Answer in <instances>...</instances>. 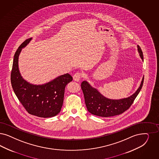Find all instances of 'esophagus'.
Returning <instances> with one entry per match:
<instances>
[{
    "label": "esophagus",
    "mask_w": 159,
    "mask_h": 159,
    "mask_svg": "<svg viewBox=\"0 0 159 159\" xmlns=\"http://www.w3.org/2000/svg\"><path fill=\"white\" fill-rule=\"evenodd\" d=\"M82 76V73L80 72H76V73H75V75H73V79L75 80V81H79L80 78Z\"/></svg>",
    "instance_id": "obj_1"
}]
</instances>
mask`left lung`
<instances>
[{"instance_id":"8db88e82","label":"left lung","mask_w":159,"mask_h":159,"mask_svg":"<svg viewBox=\"0 0 159 159\" xmlns=\"http://www.w3.org/2000/svg\"><path fill=\"white\" fill-rule=\"evenodd\" d=\"M137 49L140 57L143 60L142 50L139 45H137ZM143 81L144 77L139 88L131 96L117 100L106 98L96 89L91 86L87 81H83L81 84V88L88 111L94 115L104 117L122 114L133 104L142 88Z\"/></svg>"}]
</instances>
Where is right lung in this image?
Here are the masks:
<instances>
[{"mask_svg":"<svg viewBox=\"0 0 159 159\" xmlns=\"http://www.w3.org/2000/svg\"><path fill=\"white\" fill-rule=\"evenodd\" d=\"M32 38L23 42L14 56L11 71V84L17 99L30 115L40 117H51L57 115L62 107L66 85L73 80L66 73L42 85L30 84L23 79L18 66L19 56L22 48Z\"/></svg>","mask_w":159,"mask_h":159,"instance_id":"right-lung-1","label":"right lung"}]
</instances>
